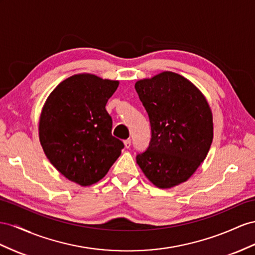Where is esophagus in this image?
Instances as JSON below:
<instances>
[{"instance_id":"obj_1","label":"esophagus","mask_w":255,"mask_h":255,"mask_svg":"<svg viewBox=\"0 0 255 255\" xmlns=\"http://www.w3.org/2000/svg\"><path fill=\"white\" fill-rule=\"evenodd\" d=\"M124 144H125L126 148H129L130 146H131V140H130V139L125 140V141H124Z\"/></svg>"}]
</instances>
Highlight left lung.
<instances>
[{"label": "left lung", "instance_id": "left-lung-1", "mask_svg": "<svg viewBox=\"0 0 255 255\" xmlns=\"http://www.w3.org/2000/svg\"><path fill=\"white\" fill-rule=\"evenodd\" d=\"M134 88L152 131L147 149L136 155V164L159 188L183 183L205 160L212 143V112L207 99L192 82L170 71L140 80Z\"/></svg>", "mask_w": 255, "mask_h": 255}]
</instances>
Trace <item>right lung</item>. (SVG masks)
<instances>
[{
  "label": "right lung",
  "instance_id": "add662e5",
  "mask_svg": "<svg viewBox=\"0 0 255 255\" xmlns=\"http://www.w3.org/2000/svg\"><path fill=\"white\" fill-rule=\"evenodd\" d=\"M119 84L75 74L58 85L43 107L38 135L44 153L58 171L82 186L100 181L124 148L112 135L106 110Z\"/></svg>",
  "mask_w": 255,
  "mask_h": 255
}]
</instances>
